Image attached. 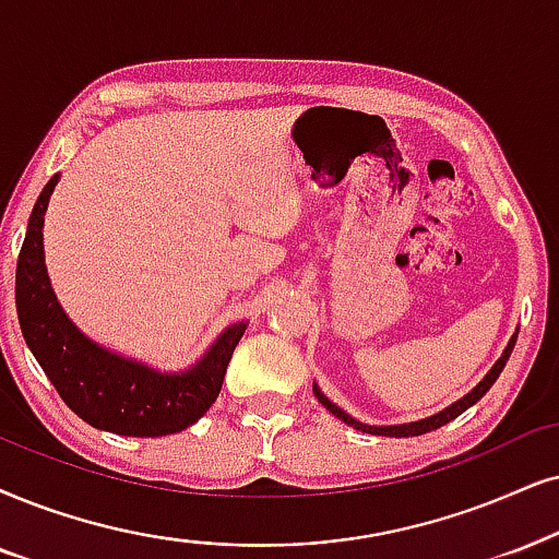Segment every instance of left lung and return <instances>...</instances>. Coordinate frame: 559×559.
I'll list each match as a JSON object with an SVG mask.
<instances>
[{
  "instance_id": "1",
  "label": "left lung",
  "mask_w": 559,
  "mask_h": 559,
  "mask_svg": "<svg viewBox=\"0 0 559 559\" xmlns=\"http://www.w3.org/2000/svg\"><path fill=\"white\" fill-rule=\"evenodd\" d=\"M515 337L519 335H513L511 337V343H508V348H506V353L503 356L498 358V364L492 366L490 369V373H487V377L479 381V384L475 386V390H472L467 397H462L459 402H454V405L451 407H447V409H441V413H436V415H430V418H426V420H418V423H407V426H386V428H373V426H364V423H358V420H353L350 415H345L341 407L337 405H332V402L324 397V394L317 390L314 386V394H317V400L322 402L324 407L330 409L332 415H337V418H341L343 423H348V426H353V428H358V430H364V433H373V436H390V438H405V436H423V433H428V430H436V428H441V426H447L449 420H454V418H459V415L464 413V409H469L472 405H475L477 400H483V394L490 390L492 384H496V379L500 377V371L506 369V361L508 358H511V350H513V345H515Z\"/></svg>"
}]
</instances>
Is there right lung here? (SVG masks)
Masks as SVG:
<instances>
[{"label":"right lung","instance_id":"add662e5","mask_svg":"<svg viewBox=\"0 0 559 559\" xmlns=\"http://www.w3.org/2000/svg\"><path fill=\"white\" fill-rule=\"evenodd\" d=\"M59 178L35 201L17 258L15 301L27 348L44 366L61 400L90 426L118 436L180 433L214 405L245 324H231L201 364L186 373H157L90 343L48 286L44 265V214Z\"/></svg>","mask_w":559,"mask_h":559}]
</instances>
